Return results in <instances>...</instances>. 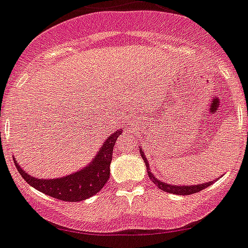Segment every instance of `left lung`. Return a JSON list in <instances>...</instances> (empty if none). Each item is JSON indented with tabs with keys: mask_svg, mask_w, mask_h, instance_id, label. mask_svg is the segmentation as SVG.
Returning <instances> with one entry per match:
<instances>
[{
	"mask_svg": "<svg viewBox=\"0 0 248 248\" xmlns=\"http://www.w3.org/2000/svg\"><path fill=\"white\" fill-rule=\"evenodd\" d=\"M140 156H142L143 160H144L145 165H147L148 176L150 177V180H152V181L154 182V185H155V186L158 187V188H160L161 191L168 192V193L180 194V196H187V194L197 193V192L202 191V189L207 188L208 186L213 185V181L205 182V184H201V185H193V186H189V185H188V186H176V185H169V184H166V182H161L160 180L156 179V177L154 176V173H152V171H150L149 163H148L147 158H145L144 152H143L142 149H140Z\"/></svg>",
	"mask_w": 248,
	"mask_h": 248,
	"instance_id": "1",
	"label": "left lung"
}]
</instances>
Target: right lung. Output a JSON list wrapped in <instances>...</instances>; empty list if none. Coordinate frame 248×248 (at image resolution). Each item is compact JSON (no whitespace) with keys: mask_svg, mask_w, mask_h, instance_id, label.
Returning <instances> with one entry per match:
<instances>
[{"mask_svg":"<svg viewBox=\"0 0 248 248\" xmlns=\"http://www.w3.org/2000/svg\"><path fill=\"white\" fill-rule=\"evenodd\" d=\"M122 131H124L122 128L117 129L115 133L108 137L89 165L77 172L71 173L68 176L60 177V179L46 180L30 176L20 168L19 164H17L15 159L13 160L23 179L31 187L60 201L80 202V201L93 197L94 194L101 191L104 185L108 182L110 177V164L112 160L113 145Z\"/></svg>","mask_w":248,"mask_h":248,"instance_id":"right-lung-1","label":"right lung"}]
</instances>
